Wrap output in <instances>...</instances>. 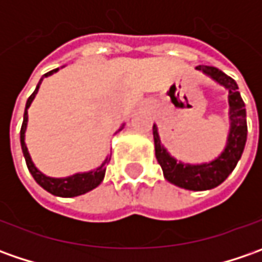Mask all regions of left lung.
Here are the masks:
<instances>
[{
    "label": "left lung",
    "mask_w": 262,
    "mask_h": 262,
    "mask_svg": "<svg viewBox=\"0 0 262 262\" xmlns=\"http://www.w3.org/2000/svg\"><path fill=\"white\" fill-rule=\"evenodd\" d=\"M195 70L201 71L204 76L210 77L219 86L225 87L229 93V134L223 151L211 162L186 163L176 160L167 151V148H165L160 141L156 124L153 125V137L156 159L159 165L162 166L165 179L184 189L207 191L220 185L233 172L244 153L248 134L247 111L241 93L237 92L236 81L233 78L226 76L216 67L198 66Z\"/></svg>",
    "instance_id": "8db88e82"
}]
</instances>
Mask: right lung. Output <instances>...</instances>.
I'll list each match as a JSON object with an SVG mask.
<instances>
[{"mask_svg": "<svg viewBox=\"0 0 262 262\" xmlns=\"http://www.w3.org/2000/svg\"><path fill=\"white\" fill-rule=\"evenodd\" d=\"M58 70H59V68H56V70H52V71L46 73L45 76L39 80V83H37V86H36L35 92H33L32 96L27 99V103H26V109H25V118H23V125H21V129H20V143H21V150H23V156H25L26 159L27 169H29V172L32 173V176L35 178L36 182L42 186L45 191L51 192L52 195L70 198V196L83 195V194H86V192H89V191L95 189L96 186L100 185V182H102V181H103V178H105L106 165L109 163L111 156L106 157L105 160L102 162V165H100V166H97L96 169H93V170H89V172H78V173L66 176V178H51V176H46L45 173H42V172L35 166V163H33V160H32V157H30V153H29V150H27V146H26V141H25L26 128H27V119H29L27 109L30 107L32 102H33V99H35V96L37 95V90H39V87H40V84H42L43 78H45V77L52 76V74L56 73ZM124 125H125V124H122L121 128H119L116 133H119V131L124 128Z\"/></svg>", "mask_w": 262, "mask_h": 262, "instance_id": "obj_1", "label": "right lung"}]
</instances>
